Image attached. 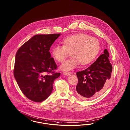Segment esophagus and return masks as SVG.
Listing matches in <instances>:
<instances>
[{
  "label": "esophagus",
  "instance_id": "esophagus-1",
  "mask_svg": "<svg viewBox=\"0 0 130 130\" xmlns=\"http://www.w3.org/2000/svg\"><path fill=\"white\" fill-rule=\"evenodd\" d=\"M63 75H65V76H69L71 74V72H64L63 73Z\"/></svg>",
  "mask_w": 130,
  "mask_h": 130
}]
</instances>
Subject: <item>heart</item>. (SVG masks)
<instances>
[{
	"mask_svg": "<svg viewBox=\"0 0 130 130\" xmlns=\"http://www.w3.org/2000/svg\"><path fill=\"white\" fill-rule=\"evenodd\" d=\"M62 46L56 45L51 50L53 59L59 62H62L69 53L70 59L60 66L63 71H70L78 66L87 65L93 61L98 54L100 44L97 38L83 33H78L66 37L61 41Z\"/></svg>",
	"mask_w": 130,
	"mask_h": 130,
	"instance_id": "b5f03b06",
	"label": "heart"
}]
</instances>
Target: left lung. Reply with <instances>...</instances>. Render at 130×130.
I'll list each match as a JSON object with an SVG mask.
<instances>
[{"label": "left lung", "instance_id": "left-lung-1", "mask_svg": "<svg viewBox=\"0 0 130 130\" xmlns=\"http://www.w3.org/2000/svg\"><path fill=\"white\" fill-rule=\"evenodd\" d=\"M106 49L104 53L85 70L77 72V94L83 99L94 98L106 89L111 76L112 67Z\"/></svg>", "mask_w": 130, "mask_h": 130}]
</instances>
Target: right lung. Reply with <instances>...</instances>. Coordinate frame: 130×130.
I'll use <instances>...</instances> for the list:
<instances>
[{
    "label": "right lung",
    "instance_id": "right-lung-1",
    "mask_svg": "<svg viewBox=\"0 0 130 130\" xmlns=\"http://www.w3.org/2000/svg\"><path fill=\"white\" fill-rule=\"evenodd\" d=\"M60 35L34 36L17 52L15 78L22 93L33 102H41L47 99L55 79L60 75L54 71L57 66L49 51Z\"/></svg>",
    "mask_w": 130,
    "mask_h": 130
}]
</instances>
